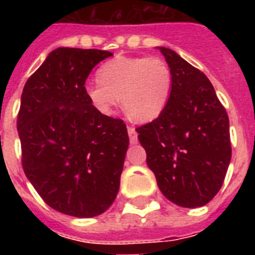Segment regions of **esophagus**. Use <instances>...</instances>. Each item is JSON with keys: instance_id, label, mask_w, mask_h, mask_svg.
Instances as JSON below:
<instances>
[{"instance_id": "esophagus-1", "label": "esophagus", "mask_w": 255, "mask_h": 255, "mask_svg": "<svg viewBox=\"0 0 255 255\" xmlns=\"http://www.w3.org/2000/svg\"><path fill=\"white\" fill-rule=\"evenodd\" d=\"M128 136H129V141L131 144L137 143V132L133 127H128Z\"/></svg>"}]
</instances>
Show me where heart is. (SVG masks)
I'll return each mask as SVG.
<instances>
[{"label": "heart", "mask_w": 255, "mask_h": 255, "mask_svg": "<svg viewBox=\"0 0 255 255\" xmlns=\"http://www.w3.org/2000/svg\"><path fill=\"white\" fill-rule=\"evenodd\" d=\"M96 85L86 87L90 103L104 115L118 106L136 123L157 119L167 107L173 88L169 65L160 57L118 55L98 71Z\"/></svg>", "instance_id": "heart-1"}]
</instances>
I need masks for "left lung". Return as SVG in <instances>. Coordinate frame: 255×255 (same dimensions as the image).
<instances>
[{"mask_svg":"<svg viewBox=\"0 0 255 255\" xmlns=\"http://www.w3.org/2000/svg\"><path fill=\"white\" fill-rule=\"evenodd\" d=\"M173 75L163 114L136 128L161 193L198 208L221 189L232 157L229 118L206 75L173 50L160 47Z\"/></svg>","mask_w":255,"mask_h":255,"instance_id":"8db88e82","label":"left lung"}]
</instances>
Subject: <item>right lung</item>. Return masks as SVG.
Returning <instances> with one entry per match:
<instances>
[{"mask_svg":"<svg viewBox=\"0 0 255 255\" xmlns=\"http://www.w3.org/2000/svg\"><path fill=\"white\" fill-rule=\"evenodd\" d=\"M111 55L59 47L27 79L21 96L23 172L47 205L74 217L99 216L119 190L127 127L98 111L85 87L91 70Z\"/></svg>","mask_w":255,"mask_h":255,"instance_id":"right-lung-1","label":"right lung"}]
</instances>
